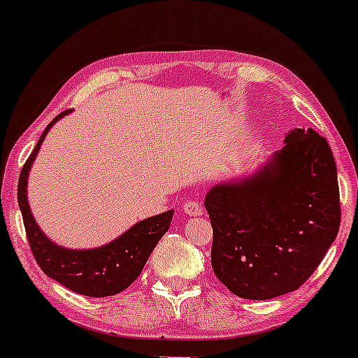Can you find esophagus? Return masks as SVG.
<instances>
[{
  "mask_svg": "<svg viewBox=\"0 0 358 358\" xmlns=\"http://www.w3.org/2000/svg\"><path fill=\"white\" fill-rule=\"evenodd\" d=\"M183 212L188 213V215H192V217H196V215H202L203 207H202V203H199L196 200H188V202L183 203Z\"/></svg>",
  "mask_w": 358,
  "mask_h": 358,
  "instance_id": "34e87169",
  "label": "esophagus"
}]
</instances>
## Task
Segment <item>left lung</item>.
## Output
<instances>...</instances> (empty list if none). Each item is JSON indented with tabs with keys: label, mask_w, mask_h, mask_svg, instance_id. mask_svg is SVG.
<instances>
[{
	"label": "left lung",
	"mask_w": 358,
	"mask_h": 358,
	"mask_svg": "<svg viewBox=\"0 0 358 358\" xmlns=\"http://www.w3.org/2000/svg\"><path fill=\"white\" fill-rule=\"evenodd\" d=\"M213 229L212 268L245 299L298 289L340 229L336 165L316 131L293 129L254 175L219 183L205 196Z\"/></svg>",
	"instance_id": "obj_1"
}]
</instances>
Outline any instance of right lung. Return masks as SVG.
I'll use <instances>...</instances> for the list:
<instances>
[{
	"label": "right lung",
	"instance_id": "right-lung-1",
	"mask_svg": "<svg viewBox=\"0 0 358 358\" xmlns=\"http://www.w3.org/2000/svg\"><path fill=\"white\" fill-rule=\"evenodd\" d=\"M69 113L71 110L60 113L45 127L35 150L24 163L18 180V205L23 215L28 244H30L35 261L48 278L55 279L62 286L84 296H113L133 285L134 279L141 274L155 245L170 229L173 210L138 222L117 239L96 249H67L48 239L40 231L28 205V175L50 127Z\"/></svg>",
	"mask_w": 358,
	"mask_h": 358
}]
</instances>
